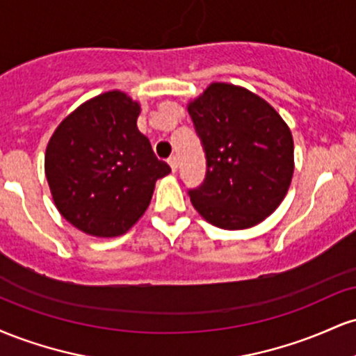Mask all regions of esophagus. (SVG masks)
<instances>
[{
    "mask_svg": "<svg viewBox=\"0 0 356 356\" xmlns=\"http://www.w3.org/2000/svg\"><path fill=\"white\" fill-rule=\"evenodd\" d=\"M167 162H169L170 169H172V170H174V172H175V170H177V167H179L177 157H175V155H170V157H169V161H167Z\"/></svg>",
    "mask_w": 356,
    "mask_h": 356,
    "instance_id": "esophagus-1",
    "label": "esophagus"
}]
</instances>
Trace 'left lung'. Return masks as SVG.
I'll use <instances>...</instances> for the list:
<instances>
[{"label":"left lung","mask_w":356,"mask_h":356,"mask_svg":"<svg viewBox=\"0 0 356 356\" xmlns=\"http://www.w3.org/2000/svg\"><path fill=\"white\" fill-rule=\"evenodd\" d=\"M207 159L194 209L220 229H248L283 202L295 172L291 130L266 100L214 81L187 104Z\"/></svg>","instance_id":"left-lung-1"}]
</instances>
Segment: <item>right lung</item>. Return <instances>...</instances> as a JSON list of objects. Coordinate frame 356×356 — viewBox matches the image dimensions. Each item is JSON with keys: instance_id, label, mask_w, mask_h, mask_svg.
<instances>
[{"instance_id": "right-lung-1", "label": "right lung", "mask_w": 356, "mask_h": 356, "mask_svg": "<svg viewBox=\"0 0 356 356\" xmlns=\"http://www.w3.org/2000/svg\"><path fill=\"white\" fill-rule=\"evenodd\" d=\"M138 102L110 90L73 110L48 140L44 174L53 202L85 234H125L149 207L157 179L170 172L138 132Z\"/></svg>"}]
</instances>
